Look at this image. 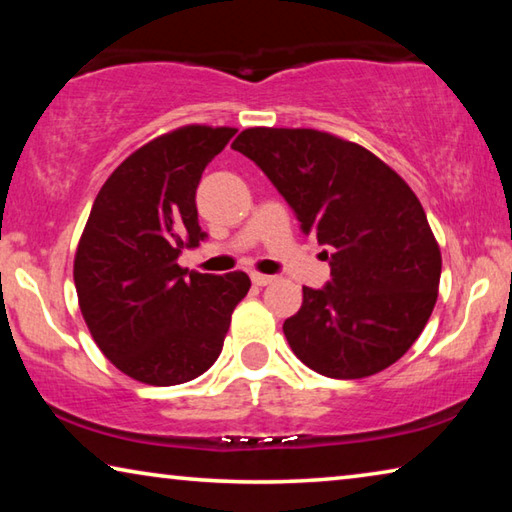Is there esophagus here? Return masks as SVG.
Listing matches in <instances>:
<instances>
[{
    "mask_svg": "<svg viewBox=\"0 0 512 512\" xmlns=\"http://www.w3.org/2000/svg\"><path fill=\"white\" fill-rule=\"evenodd\" d=\"M250 280H253L255 287H266V284L275 282V275H264V273H250Z\"/></svg>",
    "mask_w": 512,
    "mask_h": 512,
    "instance_id": "esophagus-1",
    "label": "esophagus"
}]
</instances>
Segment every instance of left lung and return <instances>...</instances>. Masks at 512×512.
I'll use <instances>...</instances> for the list:
<instances>
[{
  "label": "left lung",
  "mask_w": 512,
  "mask_h": 512,
  "mask_svg": "<svg viewBox=\"0 0 512 512\" xmlns=\"http://www.w3.org/2000/svg\"><path fill=\"white\" fill-rule=\"evenodd\" d=\"M232 149L266 173L329 262L284 320L296 357L334 379H361L402 357L438 298L440 248L418 196L377 155L311 128H246Z\"/></svg>",
  "instance_id": "obj_1"
}]
</instances>
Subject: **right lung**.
Returning <instances> with one entry per match:
<instances>
[{
	"label": "right lung",
	"mask_w": 512,
	"mask_h": 512,
	"mask_svg": "<svg viewBox=\"0 0 512 512\" xmlns=\"http://www.w3.org/2000/svg\"><path fill=\"white\" fill-rule=\"evenodd\" d=\"M235 128L185 126L144 144L112 171L76 248L74 284L99 350L151 386L192 381L219 359L246 273H187L201 246L196 189Z\"/></svg>",
	"instance_id": "right-lung-1"
}]
</instances>
